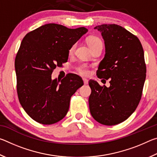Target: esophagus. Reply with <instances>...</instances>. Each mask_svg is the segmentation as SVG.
Segmentation results:
<instances>
[{"label":"esophagus","mask_w":157,"mask_h":157,"mask_svg":"<svg viewBox=\"0 0 157 157\" xmlns=\"http://www.w3.org/2000/svg\"><path fill=\"white\" fill-rule=\"evenodd\" d=\"M83 82H84V84H88V82H89V80L86 78H83Z\"/></svg>","instance_id":"esophagus-1"}]
</instances>
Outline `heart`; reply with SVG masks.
<instances>
[{
  "label": "heart",
  "instance_id": "obj_1",
  "mask_svg": "<svg viewBox=\"0 0 157 157\" xmlns=\"http://www.w3.org/2000/svg\"><path fill=\"white\" fill-rule=\"evenodd\" d=\"M87 43H88L89 46H90V48L94 47L96 45H102V42L101 41V39L100 38H98V36H89L86 39ZM75 48V44H73L72 46H71L70 48H69L68 52L69 54H72V53L74 52ZM77 71L79 74H80L82 75H88L89 74V69L88 68V66L86 65H81L79 66V67L77 68Z\"/></svg>",
  "mask_w": 157,
  "mask_h": 157
}]
</instances>
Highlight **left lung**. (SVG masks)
<instances>
[{
	"mask_svg": "<svg viewBox=\"0 0 157 157\" xmlns=\"http://www.w3.org/2000/svg\"><path fill=\"white\" fill-rule=\"evenodd\" d=\"M101 32L106 53L96 72L100 79H109L110 86L89 80V109L95 121L115 125L127 120L141 99L146 78L144 51L136 36L116 24H103Z\"/></svg>",
	"mask_w": 157,
	"mask_h": 157,
	"instance_id": "1",
	"label": "left lung"
}]
</instances>
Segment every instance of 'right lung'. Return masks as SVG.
Wrapping results in <instances>:
<instances>
[{
  "label": "right lung",
  "mask_w": 157,
  "mask_h": 157,
  "mask_svg": "<svg viewBox=\"0 0 157 157\" xmlns=\"http://www.w3.org/2000/svg\"><path fill=\"white\" fill-rule=\"evenodd\" d=\"M88 30L48 23L28 33L15 58L17 90L21 106L34 121L52 124L64 118L72 95L84 84L79 75L68 73L52 79L57 66L67 62L68 50Z\"/></svg>",
  "instance_id": "1"
}]
</instances>
